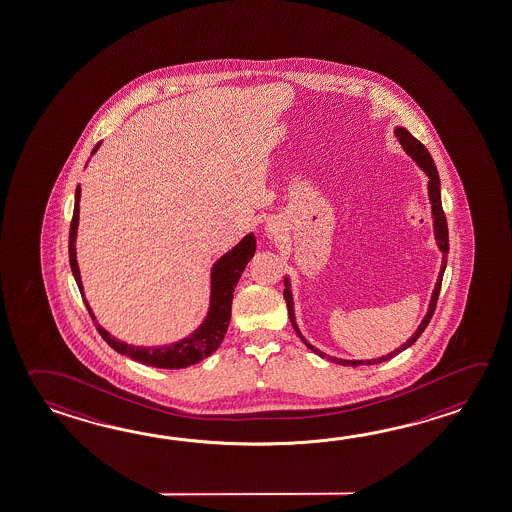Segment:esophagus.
Masks as SVG:
<instances>
[{
    "label": "esophagus",
    "instance_id": "1",
    "mask_svg": "<svg viewBox=\"0 0 512 512\" xmlns=\"http://www.w3.org/2000/svg\"><path fill=\"white\" fill-rule=\"evenodd\" d=\"M273 228H275V226H271V224H268V232L275 233V230H273Z\"/></svg>",
    "mask_w": 512,
    "mask_h": 512
}]
</instances>
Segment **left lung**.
Returning a JSON list of instances; mask_svg holds the SVG:
<instances>
[{
  "instance_id": "8db88e82",
  "label": "left lung",
  "mask_w": 512,
  "mask_h": 512,
  "mask_svg": "<svg viewBox=\"0 0 512 512\" xmlns=\"http://www.w3.org/2000/svg\"><path fill=\"white\" fill-rule=\"evenodd\" d=\"M396 139L400 141V145L404 148L407 154L411 155L413 159H415V163L424 170L425 175L429 177V199H431V212H433V222H434V237H436V242H438V248L440 251L444 253V259H442V270H440V275H438V280H436V286H434L433 297H431V304H429V309H427V315H425L424 320H422V324L418 326V329L415 331V335L409 338L407 342H405L404 346H400V348L395 349L393 353H389V355H384V357L380 358H371V360H342V358L337 357H326L322 351H319L317 348H313L311 344H309L306 338L302 337V333H300L299 328H297V322H295V311H293V297H291L290 291V280L284 279V284H286V290H284V299H286V304H288V315H290L291 326L293 329L297 331V335H299L300 340L308 346L313 353H317L322 358H328L331 362H335V364H340V366H353L357 367L360 364H366V366H371V364H380V362H386L389 358L396 357L398 353H402L404 349L409 348L411 344H415L416 338L420 337L422 333H424V329L427 328V324L431 322L434 315V308H436V302H438V295H440V288H442V277H444L445 266H447V253H449V232H447V219H445L444 208H442V197H440V177H438V170H436V164H434L433 157L431 154L427 152V148H425L416 137L409 134L405 128L402 126H396L395 128Z\"/></svg>"
}]
</instances>
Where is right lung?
I'll use <instances>...</instances> for the list:
<instances>
[{"label":"right lung","mask_w":512,"mask_h":512,"mask_svg":"<svg viewBox=\"0 0 512 512\" xmlns=\"http://www.w3.org/2000/svg\"><path fill=\"white\" fill-rule=\"evenodd\" d=\"M101 143H97L92 150L96 154L97 148ZM79 197H81V188H76V203H74V215L70 222V233H68V259H70V268L74 273V279L78 282L79 291L83 302L87 306L88 313L92 320H96L92 309L88 306L85 293H83V284H81V275H79L78 261H76V235H78L79 222ZM255 253V235L250 233L242 239L232 251L222 255L219 261L213 264L212 268V295H210V309L204 319L203 324L193 331L190 337L183 338L175 344H166L159 348H143V346H132L117 340L108 333L107 329L101 328L96 322L99 335L105 338L108 346L116 349L117 353L132 358L139 364L145 366L163 367V369H181V367L192 366L201 362L203 358L210 357L215 349L221 346L224 335L230 326V317H232L233 291L237 282L241 279L242 271L246 264L251 261Z\"/></svg>","instance_id":"1"}]
</instances>
